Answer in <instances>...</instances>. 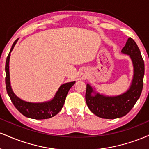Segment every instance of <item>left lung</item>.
I'll use <instances>...</instances> for the list:
<instances>
[{
  "mask_svg": "<svg viewBox=\"0 0 149 149\" xmlns=\"http://www.w3.org/2000/svg\"><path fill=\"white\" fill-rule=\"evenodd\" d=\"M121 52L130 56L134 67L133 79L127 91L118 96H105L96 92L90 85L87 84V105L94 114L102 118L115 119L125 116L134 107L142 91L144 61L139 47L132 38L127 39ZM92 93L94 94L93 95Z\"/></svg>",
  "mask_w": 149,
  "mask_h": 149,
  "instance_id": "8db88e82",
  "label": "left lung"
}]
</instances>
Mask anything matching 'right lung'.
I'll return each instance as SVG.
<instances>
[{
    "instance_id": "obj_1",
    "label": "right lung",
    "mask_w": 149,
    "mask_h": 149,
    "mask_svg": "<svg viewBox=\"0 0 149 149\" xmlns=\"http://www.w3.org/2000/svg\"><path fill=\"white\" fill-rule=\"evenodd\" d=\"M17 38L13 44L9 54L6 59V90L9 95L10 100L16 109L22 115L26 117L32 119L42 120L50 118L53 116H56L62 109L64 106L66 95L70 88L76 83L75 81L64 83L59 87L57 93L54 95V98L48 102H42V103H31L27 102L21 100L15 95L12 90L10 80V71H9V62L10 57V52L14 48L15 44L18 40Z\"/></svg>"
}]
</instances>
